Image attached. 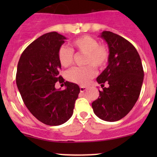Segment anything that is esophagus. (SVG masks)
<instances>
[{
	"instance_id": "34e87169",
	"label": "esophagus",
	"mask_w": 157,
	"mask_h": 157,
	"mask_svg": "<svg viewBox=\"0 0 157 157\" xmlns=\"http://www.w3.org/2000/svg\"><path fill=\"white\" fill-rule=\"evenodd\" d=\"M87 87H86V86H80V92H82V93H83V92H85L86 91V90H87Z\"/></svg>"
}]
</instances>
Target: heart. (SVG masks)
I'll return each mask as SVG.
<instances>
[{"label": "heart", "mask_w": 157, "mask_h": 157, "mask_svg": "<svg viewBox=\"0 0 157 157\" xmlns=\"http://www.w3.org/2000/svg\"><path fill=\"white\" fill-rule=\"evenodd\" d=\"M74 50L84 54L83 67H74L66 73V78L72 83L85 85L96 74L94 67L102 69L106 66L109 59V51L106 46L99 45V42L90 36H83L71 42ZM58 61L64 67H68L73 63L74 52L66 46H61L58 52ZM91 65L90 66V64Z\"/></svg>", "instance_id": "b5f03b06"}]
</instances>
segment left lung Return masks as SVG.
I'll return each mask as SVG.
<instances>
[{
  "mask_svg": "<svg viewBox=\"0 0 157 157\" xmlns=\"http://www.w3.org/2000/svg\"><path fill=\"white\" fill-rule=\"evenodd\" d=\"M99 36L108 44L109 59L106 68L96 78L102 90H99V98L92 107L100 119L116 121L135 105L144 74L140 55L131 42L109 31H103ZM105 82L108 88L104 87Z\"/></svg>",
  "mask_w": 157,
  "mask_h": 157,
  "instance_id": "left-lung-1",
  "label": "left lung"
}]
</instances>
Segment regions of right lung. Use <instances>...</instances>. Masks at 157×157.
I'll return each mask as SVG.
<instances>
[{"label": "right lung", "instance_id": "add662e5", "mask_svg": "<svg viewBox=\"0 0 157 157\" xmlns=\"http://www.w3.org/2000/svg\"><path fill=\"white\" fill-rule=\"evenodd\" d=\"M65 39L57 32L42 35L23 51L17 65L16 82L23 102L33 116L50 126L68 121L80 93L78 85L59 75L58 52ZM57 81L66 90L55 89Z\"/></svg>", "mask_w": 157, "mask_h": 157}]
</instances>
